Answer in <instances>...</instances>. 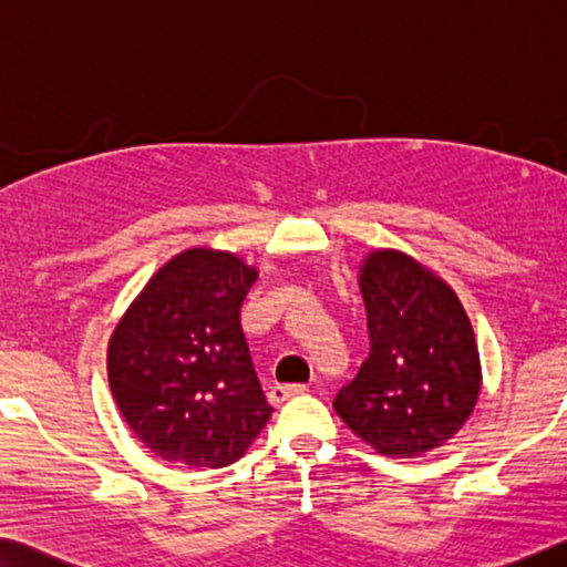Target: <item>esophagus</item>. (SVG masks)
I'll use <instances>...</instances> for the list:
<instances>
[{
    "mask_svg": "<svg viewBox=\"0 0 567 567\" xmlns=\"http://www.w3.org/2000/svg\"><path fill=\"white\" fill-rule=\"evenodd\" d=\"M308 391V385L305 383H277V385H272V389H269V393H267V399H269V403H272V406H280V403H285L287 399H295V396H302V393Z\"/></svg>",
    "mask_w": 567,
    "mask_h": 567,
    "instance_id": "esophagus-1",
    "label": "esophagus"
}]
</instances>
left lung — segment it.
<instances>
[{"label":"left lung","mask_w":567,"mask_h":567,"mask_svg":"<svg viewBox=\"0 0 567 567\" xmlns=\"http://www.w3.org/2000/svg\"><path fill=\"white\" fill-rule=\"evenodd\" d=\"M358 285L371 355L332 409L391 460L434 452L477 406L482 363L472 322L452 287L406 251H368Z\"/></svg>","instance_id":"left-lung-1"}]
</instances>
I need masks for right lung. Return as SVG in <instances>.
Segmentation results:
<instances>
[{
    "mask_svg": "<svg viewBox=\"0 0 567 567\" xmlns=\"http://www.w3.org/2000/svg\"><path fill=\"white\" fill-rule=\"evenodd\" d=\"M257 267L192 247L156 269L107 343L115 406L143 446L188 470L237 462L272 416L239 310Z\"/></svg>",
    "mask_w": 567,
    "mask_h": 567,
    "instance_id": "right-lung-1",
    "label": "right lung"
}]
</instances>
